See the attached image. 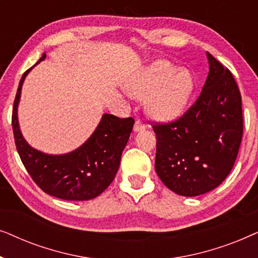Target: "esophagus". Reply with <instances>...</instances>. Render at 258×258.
<instances>
[{
  "mask_svg": "<svg viewBox=\"0 0 258 258\" xmlns=\"http://www.w3.org/2000/svg\"><path fill=\"white\" fill-rule=\"evenodd\" d=\"M147 128V125L144 124V123L141 121V119H137L135 122V125H134V132H142Z\"/></svg>",
  "mask_w": 258,
  "mask_h": 258,
  "instance_id": "obj_1",
  "label": "esophagus"
}]
</instances>
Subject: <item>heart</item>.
Here are the masks:
<instances>
[{
    "instance_id": "1",
    "label": "heart",
    "mask_w": 258,
    "mask_h": 258,
    "mask_svg": "<svg viewBox=\"0 0 258 258\" xmlns=\"http://www.w3.org/2000/svg\"><path fill=\"white\" fill-rule=\"evenodd\" d=\"M125 88L134 97L144 98L151 117L168 122L184 112L195 83L186 70H178L167 61H156L129 77Z\"/></svg>"
}]
</instances>
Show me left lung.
Here are the masks:
<instances>
[{
    "mask_svg": "<svg viewBox=\"0 0 258 258\" xmlns=\"http://www.w3.org/2000/svg\"><path fill=\"white\" fill-rule=\"evenodd\" d=\"M209 74L197 101L177 121L155 124V170L171 191L192 197L217 188L231 171L243 135L242 97L209 52Z\"/></svg>",
    "mask_w": 258,
    "mask_h": 258,
    "instance_id": "left-lung-1",
    "label": "left lung"
}]
</instances>
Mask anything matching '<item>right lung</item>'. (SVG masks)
<instances>
[{
	"label": "right lung",
	"mask_w": 258,
	"mask_h": 258,
	"mask_svg": "<svg viewBox=\"0 0 258 258\" xmlns=\"http://www.w3.org/2000/svg\"><path fill=\"white\" fill-rule=\"evenodd\" d=\"M45 56L42 55L36 64L43 61ZM34 67L23 74L13 108L14 139L21 161L33 181L48 195L67 201L95 199L115 178L122 151L128 143L135 121L132 117L119 118L104 114L89 139L74 151L49 155L34 149L24 140L17 117L24 79Z\"/></svg>",
	"instance_id": "right-lung-1"
}]
</instances>
